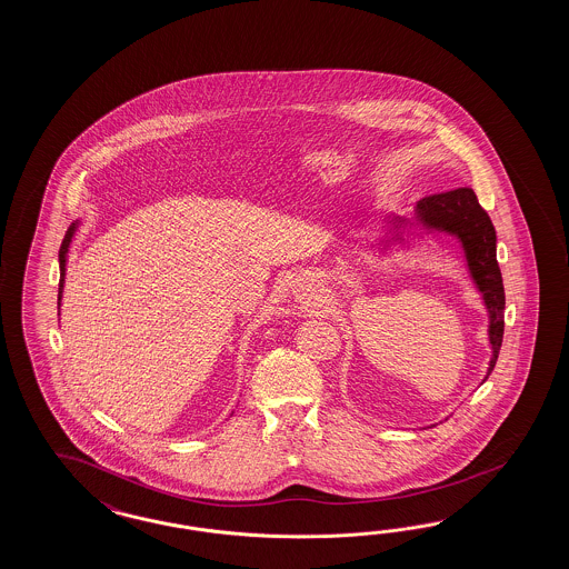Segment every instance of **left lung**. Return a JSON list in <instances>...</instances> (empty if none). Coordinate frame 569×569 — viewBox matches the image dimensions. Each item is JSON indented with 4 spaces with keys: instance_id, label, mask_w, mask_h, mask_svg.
<instances>
[{
    "instance_id": "1",
    "label": "left lung",
    "mask_w": 569,
    "mask_h": 569,
    "mask_svg": "<svg viewBox=\"0 0 569 569\" xmlns=\"http://www.w3.org/2000/svg\"><path fill=\"white\" fill-rule=\"evenodd\" d=\"M417 223L428 230H438L446 234L457 236L467 254V263L479 291L483 293L487 312H489V343L493 356L489 361L487 376L496 368L499 347L503 339V308L506 293L503 281L496 259V228L489 220L486 209L479 206L477 194L469 187H460L455 191L430 194L417 201ZM405 220H392L399 228Z\"/></svg>"
}]
</instances>
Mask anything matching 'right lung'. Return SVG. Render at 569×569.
<instances>
[{"instance_id":"right-lung-1","label":"right lung","mask_w":569,"mask_h":569,"mask_svg":"<svg viewBox=\"0 0 569 569\" xmlns=\"http://www.w3.org/2000/svg\"><path fill=\"white\" fill-rule=\"evenodd\" d=\"M76 228H78V222L71 223L70 230L66 232V238H63V242H61V249H59V271H61V276H59V293H57V308L61 305V293H63V283H66V257H68V250H70L71 236L76 232Z\"/></svg>"}]
</instances>
